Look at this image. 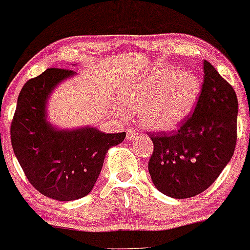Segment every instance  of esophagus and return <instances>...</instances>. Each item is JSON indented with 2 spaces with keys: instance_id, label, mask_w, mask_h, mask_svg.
Instances as JSON below:
<instances>
[{
  "instance_id": "esophagus-1",
  "label": "esophagus",
  "mask_w": 250,
  "mask_h": 250,
  "mask_svg": "<svg viewBox=\"0 0 250 250\" xmlns=\"http://www.w3.org/2000/svg\"><path fill=\"white\" fill-rule=\"evenodd\" d=\"M139 136V131L136 129H133V128H128L127 129V140H134Z\"/></svg>"
}]
</instances>
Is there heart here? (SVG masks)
<instances>
[{"label": "heart", "instance_id": "b5f03b06", "mask_svg": "<svg viewBox=\"0 0 250 250\" xmlns=\"http://www.w3.org/2000/svg\"><path fill=\"white\" fill-rule=\"evenodd\" d=\"M201 95L194 73L160 67L128 86L121 95L127 111H140L142 125L154 130H173L193 111Z\"/></svg>", "mask_w": 250, "mask_h": 250}]
</instances>
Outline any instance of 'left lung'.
Listing matches in <instances>:
<instances>
[{"label": "left lung", "mask_w": 250, "mask_h": 250, "mask_svg": "<svg viewBox=\"0 0 250 250\" xmlns=\"http://www.w3.org/2000/svg\"><path fill=\"white\" fill-rule=\"evenodd\" d=\"M203 70L204 82L193 114L173 134L149 133L154 150L148 171L155 188L172 198H190L207 190L236 146V94L207 60Z\"/></svg>", "instance_id": "obj_1"}]
</instances>
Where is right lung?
<instances>
[{"mask_svg":"<svg viewBox=\"0 0 250 250\" xmlns=\"http://www.w3.org/2000/svg\"><path fill=\"white\" fill-rule=\"evenodd\" d=\"M72 70L51 67L29 79L21 89L10 125V140L28 182L56 201L86 196L97 182L106 152L121 144L125 133L104 134L96 128L58 130L46 121V102Z\"/></svg>","mask_w":250,"mask_h":250,"instance_id":"obj_1","label":"right lung"}]
</instances>
